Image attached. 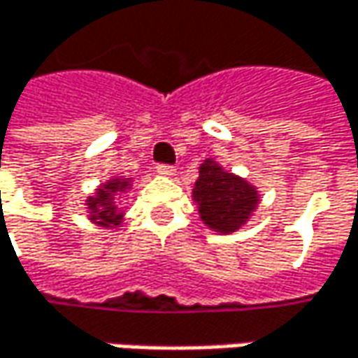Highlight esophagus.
<instances>
[{
	"mask_svg": "<svg viewBox=\"0 0 358 358\" xmlns=\"http://www.w3.org/2000/svg\"><path fill=\"white\" fill-rule=\"evenodd\" d=\"M157 172L164 174V176H174L176 174V168L170 166V164H157Z\"/></svg>",
	"mask_w": 358,
	"mask_h": 358,
	"instance_id": "obj_1",
	"label": "esophagus"
}]
</instances>
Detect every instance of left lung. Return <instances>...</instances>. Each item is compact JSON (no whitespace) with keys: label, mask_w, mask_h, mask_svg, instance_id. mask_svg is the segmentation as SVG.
Listing matches in <instances>:
<instances>
[{"label":"left lung","mask_w":358,"mask_h":358,"mask_svg":"<svg viewBox=\"0 0 358 358\" xmlns=\"http://www.w3.org/2000/svg\"><path fill=\"white\" fill-rule=\"evenodd\" d=\"M192 196L199 203L201 219L221 234L242 227L258 205L256 188H252L245 180L221 170V166L211 159L201 166Z\"/></svg>","instance_id":"obj_1"}]
</instances>
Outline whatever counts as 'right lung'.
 <instances>
[{
  "instance_id": "add662e5",
  "label": "right lung",
  "mask_w": 358,
  "mask_h": 358,
  "mask_svg": "<svg viewBox=\"0 0 358 358\" xmlns=\"http://www.w3.org/2000/svg\"><path fill=\"white\" fill-rule=\"evenodd\" d=\"M129 186V180L116 178L110 180L108 184H104L102 188H98L96 196L87 199V209L92 211V219L104 227L118 225L122 219V213H116V207L113 203V194L116 190H124Z\"/></svg>"
}]
</instances>
